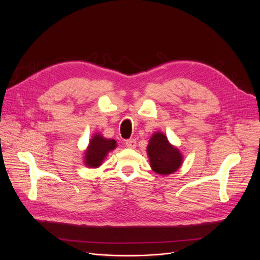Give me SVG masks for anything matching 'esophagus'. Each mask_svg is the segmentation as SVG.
Instances as JSON below:
<instances>
[{
    "label": "esophagus",
    "mask_w": 260,
    "mask_h": 260,
    "mask_svg": "<svg viewBox=\"0 0 260 260\" xmlns=\"http://www.w3.org/2000/svg\"><path fill=\"white\" fill-rule=\"evenodd\" d=\"M125 145L129 148H135L136 145H137V142H136L135 139H128L125 141Z\"/></svg>",
    "instance_id": "esophagus-1"
}]
</instances>
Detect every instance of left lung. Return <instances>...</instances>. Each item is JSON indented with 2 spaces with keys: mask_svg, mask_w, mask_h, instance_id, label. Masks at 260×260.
<instances>
[{
  "mask_svg": "<svg viewBox=\"0 0 260 260\" xmlns=\"http://www.w3.org/2000/svg\"><path fill=\"white\" fill-rule=\"evenodd\" d=\"M146 151L151 168L157 174H172L182 165V155L179 149L173 146L162 133L158 132L152 136Z\"/></svg>",
  "mask_w": 260,
  "mask_h": 260,
  "instance_id": "8db88e82",
  "label": "left lung"
}]
</instances>
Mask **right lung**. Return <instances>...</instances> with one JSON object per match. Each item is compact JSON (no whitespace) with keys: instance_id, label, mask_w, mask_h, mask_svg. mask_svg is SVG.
<instances>
[{"instance_id":"right-lung-1","label":"right lung","mask_w":260,"mask_h":260,"mask_svg":"<svg viewBox=\"0 0 260 260\" xmlns=\"http://www.w3.org/2000/svg\"><path fill=\"white\" fill-rule=\"evenodd\" d=\"M117 146L114 139H106L101 135L95 134L90 139L88 147L84 153V163L88 168H98L102 165L108 152L113 151Z\"/></svg>"}]
</instances>
